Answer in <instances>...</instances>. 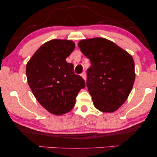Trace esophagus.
I'll return each mask as SVG.
<instances>
[{
	"mask_svg": "<svg viewBox=\"0 0 157 157\" xmlns=\"http://www.w3.org/2000/svg\"><path fill=\"white\" fill-rule=\"evenodd\" d=\"M81 76H82V78L84 79V80H86V74L85 71H83L82 74H81Z\"/></svg>",
	"mask_w": 157,
	"mask_h": 157,
	"instance_id": "1",
	"label": "esophagus"
}]
</instances>
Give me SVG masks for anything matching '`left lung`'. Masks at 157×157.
<instances>
[{
  "instance_id": "8db88e82",
  "label": "left lung",
  "mask_w": 157,
  "mask_h": 157,
  "mask_svg": "<svg viewBox=\"0 0 157 157\" xmlns=\"http://www.w3.org/2000/svg\"><path fill=\"white\" fill-rule=\"evenodd\" d=\"M91 61L86 86L94 105L103 112H113L127 99L135 80L134 61L129 53L102 38L78 43Z\"/></svg>"
}]
</instances>
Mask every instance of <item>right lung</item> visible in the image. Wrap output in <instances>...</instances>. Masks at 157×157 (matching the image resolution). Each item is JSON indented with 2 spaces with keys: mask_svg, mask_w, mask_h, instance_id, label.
Listing matches in <instances>:
<instances>
[{
  "mask_svg": "<svg viewBox=\"0 0 157 157\" xmlns=\"http://www.w3.org/2000/svg\"><path fill=\"white\" fill-rule=\"evenodd\" d=\"M75 48L71 40L54 39L42 45L26 65L28 83L43 107L56 115L70 111L85 81L66 59Z\"/></svg>",
  "mask_w": 157,
  "mask_h": 157,
  "instance_id": "add662e5",
  "label": "right lung"
}]
</instances>
